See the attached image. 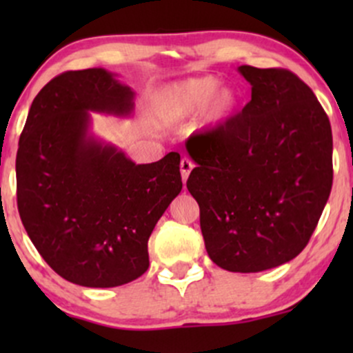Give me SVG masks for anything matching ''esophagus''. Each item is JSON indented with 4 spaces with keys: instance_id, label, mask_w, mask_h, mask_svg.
<instances>
[{
    "instance_id": "34e87169",
    "label": "esophagus",
    "mask_w": 353,
    "mask_h": 353,
    "mask_svg": "<svg viewBox=\"0 0 353 353\" xmlns=\"http://www.w3.org/2000/svg\"><path fill=\"white\" fill-rule=\"evenodd\" d=\"M192 168H194V164L190 163L189 159H185V157L181 161V177H182V182H184V184H185V181H188V177H189L190 171H192Z\"/></svg>"
}]
</instances>
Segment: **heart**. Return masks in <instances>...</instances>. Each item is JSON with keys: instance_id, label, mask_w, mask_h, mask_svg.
<instances>
[{"instance_id": "obj_1", "label": "heart", "mask_w": 353, "mask_h": 353, "mask_svg": "<svg viewBox=\"0 0 353 353\" xmlns=\"http://www.w3.org/2000/svg\"><path fill=\"white\" fill-rule=\"evenodd\" d=\"M237 108V94L230 88H219L212 76L189 78L169 84L154 96L151 111L161 123L176 124L202 111L204 123L219 125L228 121Z\"/></svg>"}]
</instances>
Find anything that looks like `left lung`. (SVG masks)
Wrapping results in <instances>:
<instances>
[{"instance_id": "obj_1", "label": "left lung", "mask_w": 353, "mask_h": 353, "mask_svg": "<svg viewBox=\"0 0 353 353\" xmlns=\"http://www.w3.org/2000/svg\"><path fill=\"white\" fill-rule=\"evenodd\" d=\"M252 86L241 114L185 143L188 189L210 261L262 272L292 261L332 189V129L312 89L287 70L239 66Z\"/></svg>"}]
</instances>
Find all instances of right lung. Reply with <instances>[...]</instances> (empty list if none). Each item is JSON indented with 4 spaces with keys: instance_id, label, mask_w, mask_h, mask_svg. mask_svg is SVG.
<instances>
[{
    "instance_id": "right-lung-1",
    "label": "right lung",
    "mask_w": 353,
    "mask_h": 353,
    "mask_svg": "<svg viewBox=\"0 0 353 353\" xmlns=\"http://www.w3.org/2000/svg\"><path fill=\"white\" fill-rule=\"evenodd\" d=\"M134 91L104 68L38 92L16 154L18 210L48 265L83 287H117L149 267L148 241L182 189L177 152L136 164L91 131V112L131 117Z\"/></svg>"
}]
</instances>
